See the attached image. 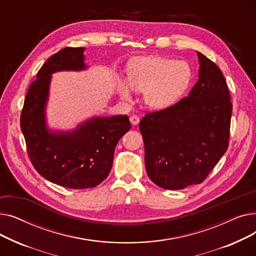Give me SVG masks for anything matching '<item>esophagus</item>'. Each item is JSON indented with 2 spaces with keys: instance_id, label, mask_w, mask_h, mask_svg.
Listing matches in <instances>:
<instances>
[{
  "instance_id": "esophagus-1",
  "label": "esophagus",
  "mask_w": 256,
  "mask_h": 256,
  "mask_svg": "<svg viewBox=\"0 0 256 256\" xmlns=\"http://www.w3.org/2000/svg\"><path fill=\"white\" fill-rule=\"evenodd\" d=\"M130 124H132V126H137V124L140 122V119H139L138 116L132 115V116L130 117Z\"/></svg>"
}]
</instances>
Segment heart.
Masks as SVG:
<instances>
[{
  "instance_id": "b5f03b06",
  "label": "heart",
  "mask_w": 256,
  "mask_h": 256,
  "mask_svg": "<svg viewBox=\"0 0 256 256\" xmlns=\"http://www.w3.org/2000/svg\"><path fill=\"white\" fill-rule=\"evenodd\" d=\"M128 83L132 90L143 92L147 106L165 110L176 104L189 89L193 70L184 60H173L160 56L138 58L126 67ZM118 93L124 100L130 98V90L124 82H118Z\"/></svg>"
}]
</instances>
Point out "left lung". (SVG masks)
Returning <instances> with one entry per match:
<instances>
[{
	"instance_id": "1",
	"label": "left lung",
	"mask_w": 256,
	"mask_h": 256,
	"mask_svg": "<svg viewBox=\"0 0 256 256\" xmlns=\"http://www.w3.org/2000/svg\"><path fill=\"white\" fill-rule=\"evenodd\" d=\"M197 56L198 80L189 96L140 121L146 172L166 190L202 182L228 147L232 104L226 80L216 64Z\"/></svg>"
}]
</instances>
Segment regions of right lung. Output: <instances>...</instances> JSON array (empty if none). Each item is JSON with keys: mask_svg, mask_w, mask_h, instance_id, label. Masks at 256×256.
I'll return each instance as SVG.
<instances>
[{"mask_svg": "<svg viewBox=\"0 0 256 256\" xmlns=\"http://www.w3.org/2000/svg\"><path fill=\"white\" fill-rule=\"evenodd\" d=\"M85 48H65L46 60L26 93L20 128L34 168L52 184L89 189L109 176L115 147L130 128L126 115L92 116L70 130L52 128L46 108L52 74L83 72Z\"/></svg>", "mask_w": 256, "mask_h": 256, "instance_id": "add662e5", "label": "right lung"}]
</instances>
